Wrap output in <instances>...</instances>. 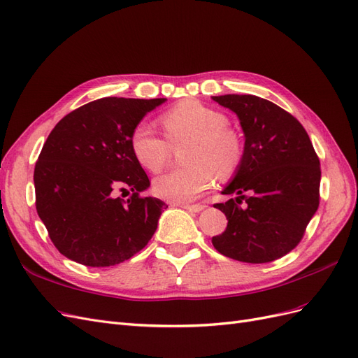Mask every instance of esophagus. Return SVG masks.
<instances>
[{
    "label": "esophagus",
    "instance_id": "34e87169",
    "mask_svg": "<svg viewBox=\"0 0 358 358\" xmlns=\"http://www.w3.org/2000/svg\"><path fill=\"white\" fill-rule=\"evenodd\" d=\"M179 206L182 209H185L188 212H194V213H199L206 208L204 204H179Z\"/></svg>",
    "mask_w": 358,
    "mask_h": 358
}]
</instances>
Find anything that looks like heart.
<instances>
[{"label": "heart", "instance_id": "1", "mask_svg": "<svg viewBox=\"0 0 358 358\" xmlns=\"http://www.w3.org/2000/svg\"><path fill=\"white\" fill-rule=\"evenodd\" d=\"M167 141L148 124H138L129 136V148L140 166L158 171L170 157V145L189 140L188 169L171 170L154 180L158 197L183 204L212 188L215 176L229 178L243 159L242 136L229 125L227 116L197 100H183L159 117Z\"/></svg>", "mask_w": 358, "mask_h": 358}]
</instances>
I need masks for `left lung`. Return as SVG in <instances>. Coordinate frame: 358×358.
Returning a JSON list of instances; mask_svg holds the SVG:
<instances>
[{"instance_id":"1","label":"left lung","mask_w":358,"mask_h":358,"mask_svg":"<svg viewBox=\"0 0 358 358\" xmlns=\"http://www.w3.org/2000/svg\"><path fill=\"white\" fill-rule=\"evenodd\" d=\"M245 134L242 164L216 203L229 224L212 243L237 262L262 264L284 257L303 239L320 206V158L306 129L291 113L255 95H220Z\"/></svg>"}]
</instances>
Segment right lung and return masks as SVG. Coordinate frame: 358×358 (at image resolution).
Instances as JSON below:
<instances>
[{
    "instance_id": "1",
    "label": "right lung",
    "mask_w": 358,
    "mask_h": 358,
    "mask_svg": "<svg viewBox=\"0 0 358 358\" xmlns=\"http://www.w3.org/2000/svg\"><path fill=\"white\" fill-rule=\"evenodd\" d=\"M164 101L106 96L70 112L50 131L34 169L36 208L64 257L90 267L115 266L154 236L167 204L140 196L150 182L129 136ZM121 190L132 196L117 198Z\"/></svg>"
}]
</instances>
